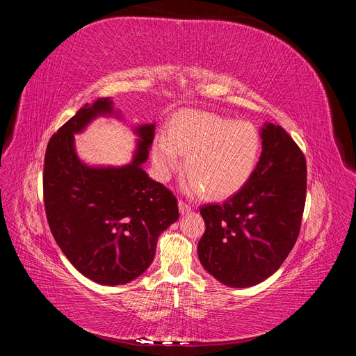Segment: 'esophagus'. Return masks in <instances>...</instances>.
<instances>
[{"label":"esophagus","mask_w":356,"mask_h":356,"mask_svg":"<svg viewBox=\"0 0 356 356\" xmlns=\"http://www.w3.org/2000/svg\"><path fill=\"white\" fill-rule=\"evenodd\" d=\"M191 209H193V204L191 203L182 200V199L179 200V212L181 213H188Z\"/></svg>","instance_id":"1"}]
</instances>
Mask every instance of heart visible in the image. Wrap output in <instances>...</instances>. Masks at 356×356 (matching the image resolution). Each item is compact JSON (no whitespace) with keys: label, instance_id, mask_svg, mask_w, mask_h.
Returning a JSON list of instances; mask_svg holds the SVG:
<instances>
[{"label":"heart","instance_id":"obj_1","mask_svg":"<svg viewBox=\"0 0 356 356\" xmlns=\"http://www.w3.org/2000/svg\"><path fill=\"white\" fill-rule=\"evenodd\" d=\"M260 147V135L250 123L184 111L172 122L168 135L156 138L153 165L157 177L168 181L186 154L187 190H203L208 197L218 199L233 195L250 179Z\"/></svg>","mask_w":356,"mask_h":356}]
</instances>
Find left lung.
<instances>
[{
  "label": "left lung",
  "instance_id": "left-lung-1",
  "mask_svg": "<svg viewBox=\"0 0 356 356\" xmlns=\"http://www.w3.org/2000/svg\"><path fill=\"white\" fill-rule=\"evenodd\" d=\"M263 153L245 186L221 204H203L202 266L220 282L246 288L272 276L298 238L306 202V157L284 127L261 131Z\"/></svg>",
  "mask_w": 356,
  "mask_h": 356
}]
</instances>
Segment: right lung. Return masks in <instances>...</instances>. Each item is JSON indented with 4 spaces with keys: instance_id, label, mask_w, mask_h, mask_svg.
I'll list each match as a JSON object with an SVG mask.
<instances>
[{
    "instance_id": "right-lung-1",
    "label": "right lung",
    "mask_w": 356,
    "mask_h": 356,
    "mask_svg": "<svg viewBox=\"0 0 356 356\" xmlns=\"http://www.w3.org/2000/svg\"><path fill=\"white\" fill-rule=\"evenodd\" d=\"M110 98L86 104L53 134L42 172L44 208L53 238L70 263L102 285H122L152 264L157 238L179 217L169 188L141 168L154 139V124L136 129L134 161L123 168H89L74 152V134L92 118L111 114Z\"/></svg>"
}]
</instances>
